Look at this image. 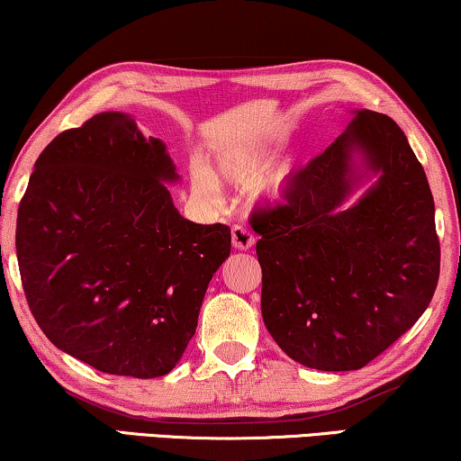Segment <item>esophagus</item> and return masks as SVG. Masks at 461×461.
I'll return each mask as SVG.
<instances>
[{"label":"esophagus","instance_id":"1","mask_svg":"<svg viewBox=\"0 0 461 461\" xmlns=\"http://www.w3.org/2000/svg\"><path fill=\"white\" fill-rule=\"evenodd\" d=\"M232 248L235 249H251L256 243V237L251 235L249 229H245V226H232Z\"/></svg>","mask_w":461,"mask_h":461}]
</instances>
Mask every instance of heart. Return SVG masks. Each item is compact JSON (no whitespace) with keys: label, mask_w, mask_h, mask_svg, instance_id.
Instances as JSON below:
<instances>
[{"label":"heart","mask_w":461,"mask_h":461,"mask_svg":"<svg viewBox=\"0 0 461 461\" xmlns=\"http://www.w3.org/2000/svg\"><path fill=\"white\" fill-rule=\"evenodd\" d=\"M273 150L267 144H239L216 157L213 172L207 163L194 159L191 166V188L201 203L218 205L222 201L220 180L230 186H249L254 203H273L285 194L294 174V163L281 159L268 166Z\"/></svg>","instance_id":"1"}]
</instances>
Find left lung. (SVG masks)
Instances as JSON below:
<instances>
[{
    "instance_id": "8db88e82",
    "label": "left lung",
    "mask_w": 461,
    "mask_h": 461,
    "mask_svg": "<svg viewBox=\"0 0 461 461\" xmlns=\"http://www.w3.org/2000/svg\"><path fill=\"white\" fill-rule=\"evenodd\" d=\"M251 222L264 325L304 367H365L411 330L437 289L430 186L407 136L382 113L355 111L344 134L294 176L285 203Z\"/></svg>"
}]
</instances>
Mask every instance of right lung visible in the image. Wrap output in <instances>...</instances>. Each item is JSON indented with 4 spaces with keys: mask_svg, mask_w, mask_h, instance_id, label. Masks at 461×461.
<instances>
[{
    "mask_svg": "<svg viewBox=\"0 0 461 461\" xmlns=\"http://www.w3.org/2000/svg\"><path fill=\"white\" fill-rule=\"evenodd\" d=\"M180 176L159 138L98 113L43 149L18 207L16 256L50 342L113 375L169 374L197 330L230 229L174 207Z\"/></svg>",
    "mask_w": 461,
    "mask_h": 461,
    "instance_id": "add662e5",
    "label": "right lung"
}]
</instances>
